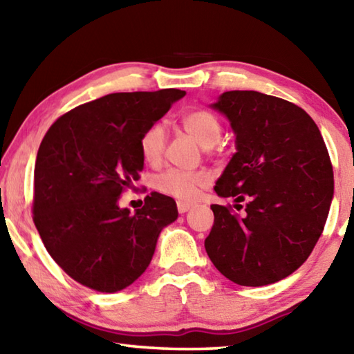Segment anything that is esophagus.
<instances>
[{"label":"esophagus","mask_w":354,"mask_h":354,"mask_svg":"<svg viewBox=\"0 0 354 354\" xmlns=\"http://www.w3.org/2000/svg\"><path fill=\"white\" fill-rule=\"evenodd\" d=\"M176 206H178V212L179 214H184V212H187L189 209H192V203H189V201H178L176 203Z\"/></svg>","instance_id":"1"}]
</instances>
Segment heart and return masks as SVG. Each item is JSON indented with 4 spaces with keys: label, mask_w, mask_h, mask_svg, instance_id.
<instances>
[{
    "label": "heart",
    "mask_w": 354,
    "mask_h": 354,
    "mask_svg": "<svg viewBox=\"0 0 354 354\" xmlns=\"http://www.w3.org/2000/svg\"><path fill=\"white\" fill-rule=\"evenodd\" d=\"M181 124L192 139L203 148H212L220 140L221 127L218 118L205 109L192 111L181 118ZM167 143V128L164 123H154L143 133L140 139V151L148 164H158L162 159ZM209 183V176L203 171L169 170L156 181L162 194L179 200H192L198 190Z\"/></svg>",
    "instance_id": "1"
}]
</instances>
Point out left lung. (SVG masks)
Listing matches in <instances>:
<instances>
[{
    "instance_id": "left-lung-1",
    "label": "left lung",
    "mask_w": 354,
    "mask_h": 354,
    "mask_svg": "<svg viewBox=\"0 0 354 354\" xmlns=\"http://www.w3.org/2000/svg\"><path fill=\"white\" fill-rule=\"evenodd\" d=\"M209 107L236 136L215 194L234 196L236 209L248 203L243 215L211 206L206 253L232 283H278L308 259L333 201V165L320 129L301 107L254 91L225 92Z\"/></svg>"
}]
</instances>
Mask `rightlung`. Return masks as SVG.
Listing matches in <instances>:
<instances>
[{
  "label": "right lung",
  "instance_id": "add662e5",
  "mask_svg": "<svg viewBox=\"0 0 354 354\" xmlns=\"http://www.w3.org/2000/svg\"><path fill=\"white\" fill-rule=\"evenodd\" d=\"M184 95L109 93L56 120L41 140L34 223L50 256L82 286L127 289L147 270L160 231L178 218L175 200L158 192L134 214L118 200L143 170V133Z\"/></svg>",
  "mask_w": 354,
  "mask_h": 354
}]
</instances>
